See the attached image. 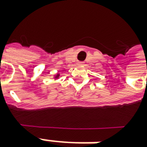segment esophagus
<instances>
[{
	"mask_svg": "<svg viewBox=\"0 0 147 147\" xmlns=\"http://www.w3.org/2000/svg\"><path fill=\"white\" fill-rule=\"evenodd\" d=\"M84 63V62H82V61H80V62H78V64H79V65H83Z\"/></svg>",
	"mask_w": 147,
	"mask_h": 147,
	"instance_id": "esophagus-1",
	"label": "esophagus"
}]
</instances>
